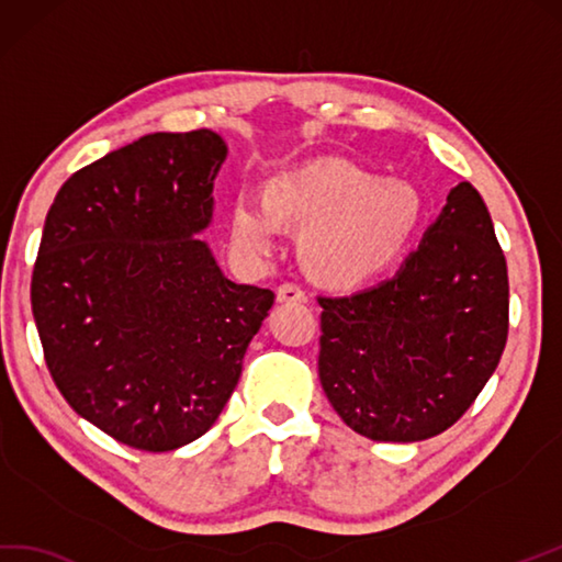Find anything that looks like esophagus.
<instances>
[{
  "label": "esophagus",
  "mask_w": 562,
  "mask_h": 562,
  "mask_svg": "<svg viewBox=\"0 0 562 562\" xmlns=\"http://www.w3.org/2000/svg\"><path fill=\"white\" fill-rule=\"evenodd\" d=\"M277 301L279 303H307V295L301 289V285L295 283H283L277 289Z\"/></svg>",
  "instance_id": "34e87169"
}]
</instances>
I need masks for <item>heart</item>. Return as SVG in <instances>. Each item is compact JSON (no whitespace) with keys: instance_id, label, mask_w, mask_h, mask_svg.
<instances>
[{"instance_id":"obj_1","label":"heart","mask_w":562,"mask_h":562,"mask_svg":"<svg viewBox=\"0 0 562 562\" xmlns=\"http://www.w3.org/2000/svg\"><path fill=\"white\" fill-rule=\"evenodd\" d=\"M418 218L420 196L411 184L322 156L273 176L265 202L235 199L231 238L247 257L267 259L279 252L283 226L305 228L307 271L331 289H358L394 265Z\"/></svg>"}]
</instances>
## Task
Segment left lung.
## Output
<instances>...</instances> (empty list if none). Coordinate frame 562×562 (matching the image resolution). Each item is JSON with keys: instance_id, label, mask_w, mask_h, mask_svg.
<instances>
[{"instance_id": "8db88e82", "label": "left lung", "mask_w": 562, "mask_h": 562, "mask_svg": "<svg viewBox=\"0 0 562 562\" xmlns=\"http://www.w3.org/2000/svg\"><path fill=\"white\" fill-rule=\"evenodd\" d=\"M317 301L319 382L348 428L418 442L454 426L507 341V265L481 194L452 187L392 279Z\"/></svg>"}]
</instances>
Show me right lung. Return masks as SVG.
<instances>
[{
    "instance_id": "right-lung-1",
    "label": "right lung",
    "mask_w": 562,
    "mask_h": 562,
    "mask_svg": "<svg viewBox=\"0 0 562 562\" xmlns=\"http://www.w3.org/2000/svg\"><path fill=\"white\" fill-rule=\"evenodd\" d=\"M226 156L211 130L146 134L74 172L47 211L31 281L47 370L134 450H178L214 426L273 305L196 238Z\"/></svg>"
}]
</instances>
